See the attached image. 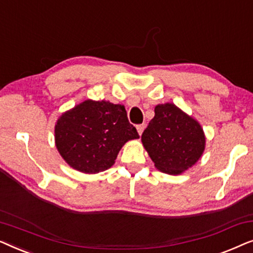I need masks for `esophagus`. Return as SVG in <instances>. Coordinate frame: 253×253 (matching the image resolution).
<instances>
[{
	"mask_svg": "<svg viewBox=\"0 0 253 253\" xmlns=\"http://www.w3.org/2000/svg\"><path fill=\"white\" fill-rule=\"evenodd\" d=\"M144 129H145V124H138V126H137V131H138V133L140 134V136H141V133H143Z\"/></svg>",
	"mask_w": 253,
	"mask_h": 253,
	"instance_id": "obj_1",
	"label": "esophagus"
}]
</instances>
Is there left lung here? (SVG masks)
Listing matches in <instances>:
<instances>
[{"instance_id":"obj_1","label":"left lung","mask_w":253,"mask_h":253,"mask_svg":"<svg viewBox=\"0 0 253 253\" xmlns=\"http://www.w3.org/2000/svg\"><path fill=\"white\" fill-rule=\"evenodd\" d=\"M154 113L141 134L145 150L160 171L182 174L199 160L205 150L203 127L174 103L155 106Z\"/></svg>"}]
</instances>
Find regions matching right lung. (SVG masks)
<instances>
[{"label":"right lung","mask_w":253,"mask_h":253,"mask_svg":"<svg viewBox=\"0 0 253 253\" xmlns=\"http://www.w3.org/2000/svg\"><path fill=\"white\" fill-rule=\"evenodd\" d=\"M139 138L123 105L85 100L58 117L55 144L64 161L84 174L107 170L127 140Z\"/></svg>","instance_id":"obj_1"}]
</instances>
